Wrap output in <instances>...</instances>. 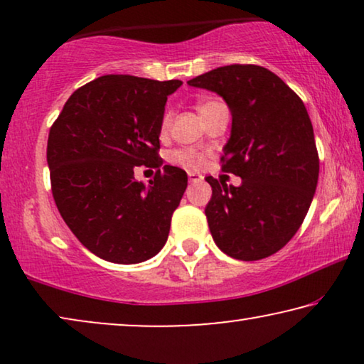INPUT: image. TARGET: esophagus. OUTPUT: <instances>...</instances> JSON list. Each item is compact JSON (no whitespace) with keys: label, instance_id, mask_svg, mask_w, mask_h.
I'll return each mask as SVG.
<instances>
[{"label":"esophagus","instance_id":"esophagus-1","mask_svg":"<svg viewBox=\"0 0 364 364\" xmlns=\"http://www.w3.org/2000/svg\"><path fill=\"white\" fill-rule=\"evenodd\" d=\"M202 176L200 173H197V172H188V181L191 182H197V181H202Z\"/></svg>","mask_w":364,"mask_h":364}]
</instances>
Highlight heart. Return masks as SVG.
<instances>
[{
    "label": "heart",
    "instance_id": "heart-1",
    "mask_svg": "<svg viewBox=\"0 0 364 364\" xmlns=\"http://www.w3.org/2000/svg\"><path fill=\"white\" fill-rule=\"evenodd\" d=\"M218 104H220L218 101H203V102L198 104V112H200L202 117L207 116V114L210 112L213 107L218 106ZM171 124H172V114L166 112L162 116V121H161V134H162V136H166V134L168 132V129H171ZM171 161L178 164V166L196 171V168H200L203 164H205V154L197 151V149L183 147V149H177V151L172 152Z\"/></svg>",
    "mask_w": 364,
    "mask_h": 364
}]
</instances>
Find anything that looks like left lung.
<instances>
[{"instance_id":"left-lung-1","label":"left lung","mask_w":364,"mask_h":364,"mask_svg":"<svg viewBox=\"0 0 364 364\" xmlns=\"http://www.w3.org/2000/svg\"><path fill=\"white\" fill-rule=\"evenodd\" d=\"M187 84L213 91L232 112L222 171L242 186L207 177L213 242L228 257L262 260L291 240L315 196L320 159L305 104L277 74L255 64L212 69Z\"/></svg>"}]
</instances>
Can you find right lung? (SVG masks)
I'll use <instances>...</instances> for the list:
<instances>
[{
  "instance_id": "right-lung-1",
  "label": "right lung",
  "mask_w": 364,
  "mask_h": 364,
  "mask_svg": "<svg viewBox=\"0 0 364 364\" xmlns=\"http://www.w3.org/2000/svg\"><path fill=\"white\" fill-rule=\"evenodd\" d=\"M182 81L107 74L76 89L49 129L48 166L54 202L77 240L102 260L146 262L161 252L187 173L162 166L161 121ZM157 168L151 186L133 178Z\"/></svg>"
}]
</instances>
